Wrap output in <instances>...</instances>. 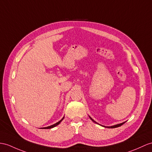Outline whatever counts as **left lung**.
I'll list each match as a JSON object with an SVG mask.
<instances>
[{
  "label": "left lung",
  "instance_id": "1",
  "mask_svg": "<svg viewBox=\"0 0 152 152\" xmlns=\"http://www.w3.org/2000/svg\"><path fill=\"white\" fill-rule=\"evenodd\" d=\"M89 117L90 118V119H91L92 121H93L94 123H96V124H99V125H100V126H103V127H104V128H115L119 127V126H122L123 124H124V123H125V122H124V123H120V124H118L113 125V126H103V125H101V124H100L97 123V122L95 121L93 119H92V118H91L90 116H89Z\"/></svg>",
  "mask_w": 152,
  "mask_h": 152
}]
</instances>
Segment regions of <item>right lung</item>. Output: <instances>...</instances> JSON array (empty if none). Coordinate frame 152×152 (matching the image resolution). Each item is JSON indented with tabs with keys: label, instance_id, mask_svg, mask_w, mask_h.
Returning <instances> with one entry per match:
<instances>
[{
	"label": "right lung",
	"instance_id": "add662e5",
	"mask_svg": "<svg viewBox=\"0 0 152 152\" xmlns=\"http://www.w3.org/2000/svg\"><path fill=\"white\" fill-rule=\"evenodd\" d=\"M64 117H62V119L61 120V121H59L58 122H57V123H56L55 124H53V125H51V126H47V127H44V128H43V129H50V128H54V127H55V126H57V125H58L59 124H60L61 123V121L64 119Z\"/></svg>",
	"mask_w": 152,
	"mask_h": 152
}]
</instances>
